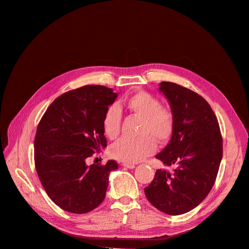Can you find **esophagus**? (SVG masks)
Masks as SVG:
<instances>
[{"instance_id": "1", "label": "esophagus", "mask_w": 249, "mask_h": 249, "mask_svg": "<svg viewBox=\"0 0 249 249\" xmlns=\"http://www.w3.org/2000/svg\"><path fill=\"white\" fill-rule=\"evenodd\" d=\"M123 166L127 167V168H134L135 167V164H132V163H123Z\"/></svg>"}]
</instances>
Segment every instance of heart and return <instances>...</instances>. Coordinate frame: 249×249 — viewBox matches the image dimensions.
Instances as JSON below:
<instances>
[{
    "label": "heart",
    "instance_id": "b5f03b06",
    "mask_svg": "<svg viewBox=\"0 0 249 249\" xmlns=\"http://www.w3.org/2000/svg\"><path fill=\"white\" fill-rule=\"evenodd\" d=\"M124 107L141 120L137 139L121 138L116 141L111 154L114 159L126 163H136L144 160L155 151V142L163 143L171 137L174 129V117L167 108L161 107L158 98L147 91H137L130 96L123 104L108 108L104 115L103 128L106 135L114 139L120 132L121 113Z\"/></svg>",
    "mask_w": 249,
    "mask_h": 249
}]
</instances>
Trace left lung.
<instances>
[{
    "label": "left lung",
    "instance_id": "obj_1",
    "mask_svg": "<svg viewBox=\"0 0 249 249\" xmlns=\"http://www.w3.org/2000/svg\"><path fill=\"white\" fill-rule=\"evenodd\" d=\"M174 117L168 144L155 158L168 169H158L144 189L148 201L168 215L185 214L197 207L213 188L223 155L217 118L208 102L175 83L161 82Z\"/></svg>",
    "mask_w": 249,
    "mask_h": 249
}]
</instances>
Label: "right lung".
<instances>
[{"label": "right lung", "mask_w": 249, "mask_h": 249, "mask_svg": "<svg viewBox=\"0 0 249 249\" xmlns=\"http://www.w3.org/2000/svg\"><path fill=\"white\" fill-rule=\"evenodd\" d=\"M118 97L113 89L85 86L51 103L38 124L34 141L36 172L48 197L62 210L85 214L106 196L109 175L118 164H88L107 146L103 119Z\"/></svg>", "instance_id": "1"}]
</instances>
